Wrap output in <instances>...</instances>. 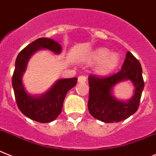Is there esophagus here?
<instances>
[{
	"label": "esophagus",
	"instance_id": "esophagus-1",
	"mask_svg": "<svg viewBox=\"0 0 156 156\" xmlns=\"http://www.w3.org/2000/svg\"><path fill=\"white\" fill-rule=\"evenodd\" d=\"M87 81V77L85 75H81V76L78 77V82H81V83H84Z\"/></svg>",
	"mask_w": 156,
	"mask_h": 156
}]
</instances>
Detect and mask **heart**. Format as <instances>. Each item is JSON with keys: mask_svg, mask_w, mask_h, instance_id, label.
Masks as SVG:
<instances>
[{"mask_svg": "<svg viewBox=\"0 0 156 156\" xmlns=\"http://www.w3.org/2000/svg\"><path fill=\"white\" fill-rule=\"evenodd\" d=\"M91 61L99 62L97 71L101 74H106L113 71L117 67L120 57L117 54H111L108 49L99 48L95 50L91 56Z\"/></svg>", "mask_w": 156, "mask_h": 156, "instance_id": "heart-1", "label": "heart"}]
</instances>
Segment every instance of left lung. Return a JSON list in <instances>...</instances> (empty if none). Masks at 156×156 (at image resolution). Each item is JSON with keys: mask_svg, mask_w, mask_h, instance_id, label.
<instances>
[{"mask_svg": "<svg viewBox=\"0 0 156 156\" xmlns=\"http://www.w3.org/2000/svg\"><path fill=\"white\" fill-rule=\"evenodd\" d=\"M123 80H130L136 86L134 96L126 103L118 101L111 94L113 85ZM88 109L93 117L105 123L125 120L139 107L144 86L141 64L130 52L127 51L121 70L109 76L91 74L88 76Z\"/></svg>", "mask_w": 156, "mask_h": 156, "instance_id": "left-lung-1", "label": "left lung"}]
</instances>
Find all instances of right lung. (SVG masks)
Here are the masks:
<instances>
[{"mask_svg": "<svg viewBox=\"0 0 156 156\" xmlns=\"http://www.w3.org/2000/svg\"><path fill=\"white\" fill-rule=\"evenodd\" d=\"M43 48L48 49L56 54L61 51V44L47 38H39L28 45L16 58L12 76V86L17 106L20 111L35 121L49 123L55 120L61 113L64 98L68 91L76 85L78 78L59 80L47 93L41 97L36 98L28 95L22 85V74L26 70L31 55L39 49Z\"/></svg>", "mask_w": 156, "mask_h": 156, "instance_id": "add662e5", "label": "right lung"}]
</instances>
